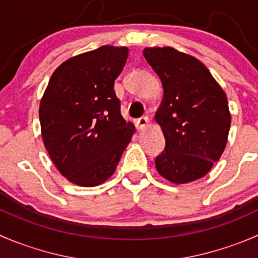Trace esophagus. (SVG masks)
I'll return each instance as SVG.
<instances>
[{"label":"esophagus","mask_w":258,"mask_h":258,"mask_svg":"<svg viewBox=\"0 0 258 258\" xmlns=\"http://www.w3.org/2000/svg\"><path fill=\"white\" fill-rule=\"evenodd\" d=\"M147 124H149V118L147 117H141V118H139L136 121V127L139 130H144Z\"/></svg>","instance_id":"34e87169"}]
</instances>
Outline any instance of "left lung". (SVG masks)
I'll return each instance as SVG.
<instances>
[{"instance_id": "obj_1", "label": "left lung", "mask_w": 258, "mask_h": 258, "mask_svg": "<svg viewBox=\"0 0 258 258\" xmlns=\"http://www.w3.org/2000/svg\"><path fill=\"white\" fill-rule=\"evenodd\" d=\"M144 56L164 89L155 114L166 141L155 160L157 172L174 184L201 179L226 149L231 127L226 93L191 55L165 46L145 47Z\"/></svg>"}]
</instances>
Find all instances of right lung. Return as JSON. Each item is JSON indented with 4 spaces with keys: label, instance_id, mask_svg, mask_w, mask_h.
<instances>
[{
    "label": "right lung",
    "instance_id": "1",
    "mask_svg": "<svg viewBox=\"0 0 258 258\" xmlns=\"http://www.w3.org/2000/svg\"><path fill=\"white\" fill-rule=\"evenodd\" d=\"M127 56L126 46L104 45L66 60L40 102L45 149L60 174L79 186L109 179L135 134L113 91Z\"/></svg>",
    "mask_w": 258,
    "mask_h": 258
}]
</instances>
